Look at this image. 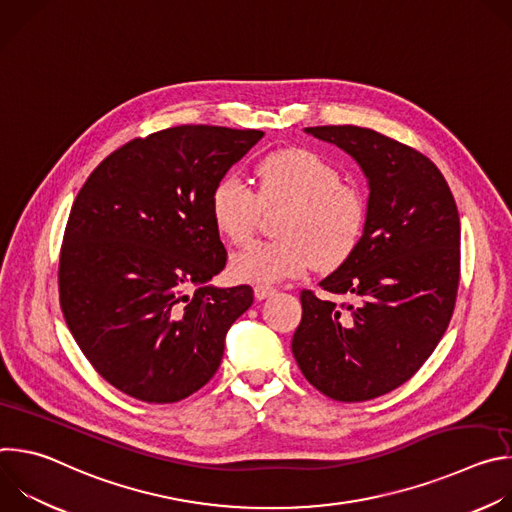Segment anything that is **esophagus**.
<instances>
[{
	"label": "esophagus",
	"mask_w": 512,
	"mask_h": 512,
	"mask_svg": "<svg viewBox=\"0 0 512 512\" xmlns=\"http://www.w3.org/2000/svg\"><path fill=\"white\" fill-rule=\"evenodd\" d=\"M253 294H255V298H257V300H265V298H269V296H273V294H275V289H273V287H269V285H255Z\"/></svg>",
	"instance_id": "1"
}]
</instances>
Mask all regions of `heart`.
<instances>
[{
  "label": "heart",
  "instance_id": "b5f03b06",
  "mask_svg": "<svg viewBox=\"0 0 512 512\" xmlns=\"http://www.w3.org/2000/svg\"><path fill=\"white\" fill-rule=\"evenodd\" d=\"M257 194L237 176L218 180L210 192L216 231L235 245L247 243L263 208L287 204L279 241H257L231 259L237 281L271 285L302 275L312 263L332 267L358 245L367 223V200L354 184L310 150L291 148L257 164Z\"/></svg>",
  "mask_w": 512,
  "mask_h": 512
}]
</instances>
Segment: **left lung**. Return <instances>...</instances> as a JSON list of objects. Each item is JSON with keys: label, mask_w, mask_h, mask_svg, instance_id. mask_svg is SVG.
Returning <instances> with one entry per match:
<instances>
[{"label": "left lung", "mask_w": 512, "mask_h": 512, "mask_svg": "<svg viewBox=\"0 0 512 512\" xmlns=\"http://www.w3.org/2000/svg\"><path fill=\"white\" fill-rule=\"evenodd\" d=\"M306 131L350 154L371 194L358 245L320 281L348 302L302 289L291 352L326 397L369 401L409 381L448 330L460 283L458 206L437 166L397 139L356 125Z\"/></svg>", "instance_id": "left-lung-1"}]
</instances>
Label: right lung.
Listing matches in <instances>:
<instances>
[{
    "label": "right lung",
    "instance_id": "add662e5",
    "mask_svg": "<svg viewBox=\"0 0 512 512\" xmlns=\"http://www.w3.org/2000/svg\"><path fill=\"white\" fill-rule=\"evenodd\" d=\"M261 137L214 125L135 137L77 194L60 247V308L93 369L121 393L176 403L221 367L253 289L206 283L227 265L210 192Z\"/></svg>",
    "mask_w": 512,
    "mask_h": 512
}]
</instances>
